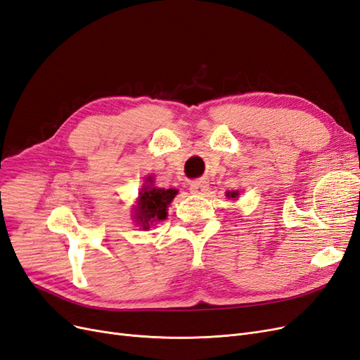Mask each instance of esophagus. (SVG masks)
Returning a JSON list of instances; mask_svg holds the SVG:
<instances>
[{
  "label": "esophagus",
  "mask_w": 360,
  "mask_h": 360,
  "mask_svg": "<svg viewBox=\"0 0 360 360\" xmlns=\"http://www.w3.org/2000/svg\"><path fill=\"white\" fill-rule=\"evenodd\" d=\"M191 193L193 195H202L207 189H209V184H207L205 180H197L191 183Z\"/></svg>",
  "instance_id": "34e87169"
}]
</instances>
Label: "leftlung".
<instances>
[{"label":"left lung","mask_w":360,"mask_h":360,"mask_svg":"<svg viewBox=\"0 0 360 360\" xmlns=\"http://www.w3.org/2000/svg\"><path fill=\"white\" fill-rule=\"evenodd\" d=\"M226 197H228V198H237V197H238V192H237V191L226 192Z\"/></svg>","instance_id":"left-lung-1"}]
</instances>
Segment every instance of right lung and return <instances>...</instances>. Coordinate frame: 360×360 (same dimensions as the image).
Masks as SVG:
<instances>
[{
	"instance_id": "obj_1",
	"label": "right lung",
	"mask_w": 360,
	"mask_h": 360,
	"mask_svg": "<svg viewBox=\"0 0 360 360\" xmlns=\"http://www.w3.org/2000/svg\"><path fill=\"white\" fill-rule=\"evenodd\" d=\"M148 185L144 184L139 191V197L134 209L135 222L143 226V230H148L150 225L163 221L167 217V210L174 197L177 195V189H162L155 188L153 179L147 177Z\"/></svg>"
}]
</instances>
